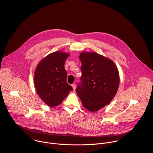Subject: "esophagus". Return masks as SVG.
Instances as JSON below:
<instances>
[{"instance_id": "34e87169", "label": "esophagus", "mask_w": 153, "mask_h": 153, "mask_svg": "<svg viewBox=\"0 0 153 153\" xmlns=\"http://www.w3.org/2000/svg\"><path fill=\"white\" fill-rule=\"evenodd\" d=\"M71 86H72V87H73V90H75V89H76V85H75V84H72V85H71Z\"/></svg>"}]
</instances>
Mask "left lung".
<instances>
[{"label":"left lung","instance_id":"1","mask_svg":"<svg viewBox=\"0 0 153 153\" xmlns=\"http://www.w3.org/2000/svg\"><path fill=\"white\" fill-rule=\"evenodd\" d=\"M82 83L76 93L87 110L96 112L110 103L116 94L119 73L114 62L96 52H82Z\"/></svg>","mask_w":153,"mask_h":153}]
</instances>
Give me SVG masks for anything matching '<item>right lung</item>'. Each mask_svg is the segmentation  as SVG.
<instances>
[{
  "instance_id": "add662e5",
  "label": "right lung",
  "mask_w": 153,
  "mask_h": 153,
  "mask_svg": "<svg viewBox=\"0 0 153 153\" xmlns=\"http://www.w3.org/2000/svg\"><path fill=\"white\" fill-rule=\"evenodd\" d=\"M70 54L63 51L52 53L37 64L34 74V84L37 95L50 107L58 106L73 88L67 82L65 62Z\"/></svg>"
}]
</instances>
